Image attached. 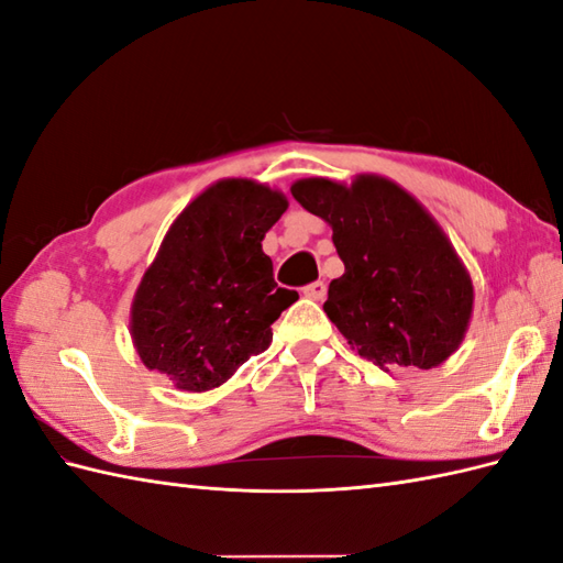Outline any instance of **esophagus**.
Instances as JSON below:
<instances>
[{
    "instance_id": "obj_1",
    "label": "esophagus",
    "mask_w": 563,
    "mask_h": 563,
    "mask_svg": "<svg viewBox=\"0 0 563 563\" xmlns=\"http://www.w3.org/2000/svg\"><path fill=\"white\" fill-rule=\"evenodd\" d=\"M302 292H305V297L317 299V302H319V299L325 297V283L323 280H313V283L302 287Z\"/></svg>"
}]
</instances>
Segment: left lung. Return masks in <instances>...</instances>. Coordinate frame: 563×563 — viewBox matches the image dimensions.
Wrapping results in <instances>:
<instances>
[{"label": "left lung", "instance_id": "8db88e82", "mask_svg": "<svg viewBox=\"0 0 563 563\" xmlns=\"http://www.w3.org/2000/svg\"><path fill=\"white\" fill-rule=\"evenodd\" d=\"M295 201L333 228L345 273L323 311L378 369H431L461 345L473 283L424 208L394 181L299 179Z\"/></svg>", "mask_w": 563, "mask_h": 563}]
</instances>
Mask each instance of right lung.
Wrapping results in <instances>:
<instances>
[{
    "label": "right lung",
    "instance_id": "obj_1",
    "mask_svg": "<svg viewBox=\"0 0 563 563\" xmlns=\"http://www.w3.org/2000/svg\"><path fill=\"white\" fill-rule=\"evenodd\" d=\"M285 208L280 191L225 179L181 211L132 307V338L148 369L201 394L271 345V323L299 297L273 280L261 250Z\"/></svg>",
    "mask_w": 563,
    "mask_h": 563
}]
</instances>
